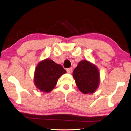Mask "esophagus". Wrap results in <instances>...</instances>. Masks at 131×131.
<instances>
[{
    "instance_id": "obj_1",
    "label": "esophagus",
    "mask_w": 131,
    "mask_h": 131,
    "mask_svg": "<svg viewBox=\"0 0 131 131\" xmlns=\"http://www.w3.org/2000/svg\"><path fill=\"white\" fill-rule=\"evenodd\" d=\"M66 70H67V72L69 73H71L72 72V68H68L66 69Z\"/></svg>"
}]
</instances>
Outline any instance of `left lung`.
<instances>
[{
	"label": "left lung",
	"instance_id": "1",
	"mask_svg": "<svg viewBox=\"0 0 131 131\" xmlns=\"http://www.w3.org/2000/svg\"><path fill=\"white\" fill-rule=\"evenodd\" d=\"M99 72L93 64L81 61L74 69L73 76L77 86L81 93H93L99 84Z\"/></svg>",
	"mask_w": 131,
	"mask_h": 131
}]
</instances>
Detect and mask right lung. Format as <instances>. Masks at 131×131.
<instances>
[{"mask_svg": "<svg viewBox=\"0 0 131 131\" xmlns=\"http://www.w3.org/2000/svg\"><path fill=\"white\" fill-rule=\"evenodd\" d=\"M66 73V70L60 64L50 59L43 60L35 69V84L41 91L49 93L55 87L58 78Z\"/></svg>", "mask_w": 131, "mask_h": 131, "instance_id": "1", "label": "right lung"}]
</instances>
